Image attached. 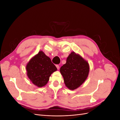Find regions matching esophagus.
Returning <instances> with one entry per match:
<instances>
[{
	"instance_id": "34e87169",
	"label": "esophagus",
	"mask_w": 120,
	"mask_h": 120,
	"mask_svg": "<svg viewBox=\"0 0 120 120\" xmlns=\"http://www.w3.org/2000/svg\"><path fill=\"white\" fill-rule=\"evenodd\" d=\"M56 67L57 70H59V69H60V66H59V65H58V64L56 65Z\"/></svg>"
}]
</instances>
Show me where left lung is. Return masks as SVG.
I'll return each instance as SVG.
<instances>
[{
	"mask_svg": "<svg viewBox=\"0 0 120 120\" xmlns=\"http://www.w3.org/2000/svg\"><path fill=\"white\" fill-rule=\"evenodd\" d=\"M90 71L88 63L78 54L72 52L67 57L66 64L60 68L65 85L71 90L81 86L88 78Z\"/></svg>",
	"mask_w": 120,
	"mask_h": 120,
	"instance_id": "obj_1",
	"label": "left lung"
}]
</instances>
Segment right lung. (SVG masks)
Here are the masks:
<instances>
[{
    "label": "right lung",
    "instance_id": "1",
    "mask_svg": "<svg viewBox=\"0 0 120 120\" xmlns=\"http://www.w3.org/2000/svg\"><path fill=\"white\" fill-rule=\"evenodd\" d=\"M28 78L35 86L41 88L46 85L49 77L57 70L50 58L42 51L32 57L26 66Z\"/></svg>",
    "mask_w": 120,
    "mask_h": 120
}]
</instances>
